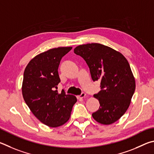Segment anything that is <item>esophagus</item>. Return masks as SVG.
Segmentation results:
<instances>
[{
  "label": "esophagus",
  "mask_w": 154,
  "mask_h": 154,
  "mask_svg": "<svg viewBox=\"0 0 154 154\" xmlns=\"http://www.w3.org/2000/svg\"><path fill=\"white\" fill-rule=\"evenodd\" d=\"M85 96H86V93H82L81 94H80V95H79V96H77V98L79 99H83V98H85Z\"/></svg>",
  "instance_id": "1"
}]
</instances>
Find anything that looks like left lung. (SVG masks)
I'll list each match as a JSON object with an SVG mask.
<instances>
[{"instance_id": "obj_1", "label": "left lung", "mask_w": 154, "mask_h": 154, "mask_svg": "<svg viewBox=\"0 0 154 154\" xmlns=\"http://www.w3.org/2000/svg\"><path fill=\"white\" fill-rule=\"evenodd\" d=\"M74 51L85 60L93 81L101 82V90L94 95L100 106L93 118L105 125L116 122L128 109L135 90V80L127 59L118 51L99 43L79 45Z\"/></svg>"}]
</instances>
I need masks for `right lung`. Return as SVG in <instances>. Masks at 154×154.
Here are the masks:
<instances>
[{
  "label": "right lung",
  "instance_id": "add662e5",
  "mask_svg": "<svg viewBox=\"0 0 154 154\" xmlns=\"http://www.w3.org/2000/svg\"><path fill=\"white\" fill-rule=\"evenodd\" d=\"M72 47H58L40 53L31 59L23 73L22 95L27 106L40 122L58 127L69 119L77 99L57 91L60 82L58 67L63 57Z\"/></svg>",
  "mask_w": 154,
  "mask_h": 154
}]
</instances>
